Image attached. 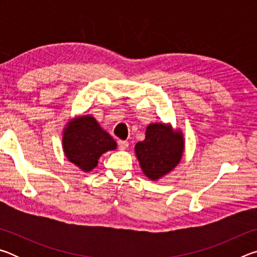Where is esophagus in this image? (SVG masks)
Returning <instances> with one entry per match:
<instances>
[{
  "label": "esophagus",
  "mask_w": 257,
  "mask_h": 257,
  "mask_svg": "<svg viewBox=\"0 0 257 257\" xmlns=\"http://www.w3.org/2000/svg\"><path fill=\"white\" fill-rule=\"evenodd\" d=\"M118 145H119V149L120 150H125V149H128L129 143L127 141H119L118 142Z\"/></svg>",
  "instance_id": "esophagus-1"
}]
</instances>
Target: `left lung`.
<instances>
[{
  "instance_id": "8db88e82",
  "label": "left lung",
  "mask_w": 257,
  "mask_h": 257,
  "mask_svg": "<svg viewBox=\"0 0 257 257\" xmlns=\"http://www.w3.org/2000/svg\"><path fill=\"white\" fill-rule=\"evenodd\" d=\"M185 150L184 135L171 124L155 122L147 125L145 139L135 146V153L144 175L151 180L167 176L180 163Z\"/></svg>"
}]
</instances>
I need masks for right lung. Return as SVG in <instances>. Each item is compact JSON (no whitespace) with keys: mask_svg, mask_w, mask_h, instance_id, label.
Segmentation results:
<instances>
[{"mask_svg":"<svg viewBox=\"0 0 257 257\" xmlns=\"http://www.w3.org/2000/svg\"><path fill=\"white\" fill-rule=\"evenodd\" d=\"M62 147L71 163L89 172L96 167L102 154L116 149V143L94 116L87 114L76 116L66 124Z\"/></svg>","mask_w":257,"mask_h":257,"instance_id":"right-lung-1","label":"right lung"}]
</instances>
